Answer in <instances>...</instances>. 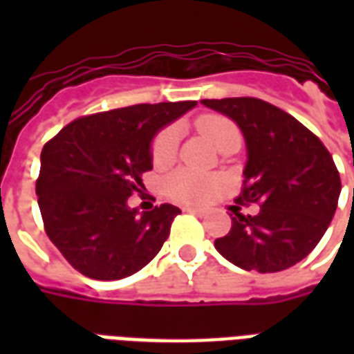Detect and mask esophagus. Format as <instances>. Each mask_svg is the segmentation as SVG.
I'll use <instances>...</instances> for the list:
<instances>
[{
  "instance_id": "obj_1",
  "label": "esophagus",
  "mask_w": 354,
  "mask_h": 354,
  "mask_svg": "<svg viewBox=\"0 0 354 354\" xmlns=\"http://www.w3.org/2000/svg\"><path fill=\"white\" fill-rule=\"evenodd\" d=\"M185 212H189V214H195V216H207L208 210H205V208H185Z\"/></svg>"
}]
</instances>
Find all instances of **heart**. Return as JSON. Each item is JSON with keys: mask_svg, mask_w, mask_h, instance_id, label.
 <instances>
[{"mask_svg": "<svg viewBox=\"0 0 354 354\" xmlns=\"http://www.w3.org/2000/svg\"><path fill=\"white\" fill-rule=\"evenodd\" d=\"M197 127H199L201 134L208 140V144L214 146L216 149L222 146L225 140L239 136L237 127L222 115L201 117L197 121ZM176 129L170 127V129L159 132V136L153 142V149H151L153 161L157 165L169 162L176 153ZM218 185H220L218 180L212 176H205V174L192 172V170H178L165 182V189L172 199L182 201V203H205L214 197Z\"/></svg>", "mask_w": 354, "mask_h": 354, "instance_id": "obj_1", "label": "heart"}]
</instances>
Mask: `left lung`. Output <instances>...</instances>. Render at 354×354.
I'll use <instances>...</instances> for the list:
<instances>
[{
  "instance_id": "obj_1",
  "label": "left lung",
  "mask_w": 354,
  "mask_h": 354,
  "mask_svg": "<svg viewBox=\"0 0 354 354\" xmlns=\"http://www.w3.org/2000/svg\"><path fill=\"white\" fill-rule=\"evenodd\" d=\"M235 121L246 144L245 189L239 203L258 214L231 216V230L214 246L233 266L277 273L296 266L319 245L337 208L339 172L309 129L258 98L201 100Z\"/></svg>"
}]
</instances>
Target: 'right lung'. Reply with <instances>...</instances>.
<instances>
[{
  "instance_id": "obj_1",
  "label": "right lung",
  "mask_w": 354,
  "mask_h": 354,
  "mask_svg": "<svg viewBox=\"0 0 354 354\" xmlns=\"http://www.w3.org/2000/svg\"><path fill=\"white\" fill-rule=\"evenodd\" d=\"M197 106L195 100L136 104L80 117L43 146L35 184L45 231L80 273L96 281L134 274L153 260L182 210L129 207L146 189L157 132Z\"/></svg>"
}]
</instances>
